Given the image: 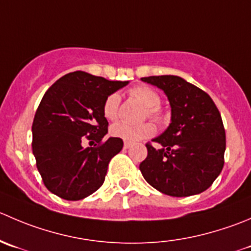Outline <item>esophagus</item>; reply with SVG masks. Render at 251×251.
Listing matches in <instances>:
<instances>
[{
	"label": "esophagus",
	"instance_id": "1",
	"mask_svg": "<svg viewBox=\"0 0 251 251\" xmlns=\"http://www.w3.org/2000/svg\"><path fill=\"white\" fill-rule=\"evenodd\" d=\"M131 147V143L130 142H125L124 143V148H125V150H127V148H130Z\"/></svg>",
	"mask_w": 251,
	"mask_h": 251
}]
</instances>
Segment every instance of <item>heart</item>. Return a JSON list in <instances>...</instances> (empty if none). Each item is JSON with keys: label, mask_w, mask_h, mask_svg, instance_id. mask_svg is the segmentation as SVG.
Here are the masks:
<instances>
[{"label": "heart", "mask_w": 251, "mask_h": 251, "mask_svg": "<svg viewBox=\"0 0 251 251\" xmlns=\"http://www.w3.org/2000/svg\"><path fill=\"white\" fill-rule=\"evenodd\" d=\"M130 94L140 100L146 108V114L157 121L163 120V114L159 108L160 97L153 88L147 86L133 87L130 91ZM119 104L120 97L119 94L113 93L106 97L103 104V114L108 120H115L119 114ZM110 132L114 137L121 138L125 142H137L146 137H150L154 132V128L150 123L143 124H128L120 121L111 126Z\"/></svg>", "instance_id": "b5f03b06"}]
</instances>
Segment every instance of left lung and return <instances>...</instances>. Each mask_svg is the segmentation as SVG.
<instances>
[{"mask_svg":"<svg viewBox=\"0 0 251 251\" xmlns=\"http://www.w3.org/2000/svg\"><path fill=\"white\" fill-rule=\"evenodd\" d=\"M167 94L172 123L146 143L147 158L140 164L143 177L160 193L185 198L207 190L225 164L226 131L211 97L177 76L143 77Z\"/></svg>","mask_w":251,"mask_h":251,"instance_id":"left-lung-1","label":"left lung"}]
</instances>
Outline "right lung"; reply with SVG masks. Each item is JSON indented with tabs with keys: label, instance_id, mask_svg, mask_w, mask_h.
I'll use <instances>...</instances> for the list:
<instances>
[{
	"label": "right lung",
	"instance_id": "right-lung-1",
	"mask_svg": "<svg viewBox=\"0 0 251 251\" xmlns=\"http://www.w3.org/2000/svg\"><path fill=\"white\" fill-rule=\"evenodd\" d=\"M127 83L76 71L46 91L34 116L31 148L49 191L78 201L103 185L109 162L124 146L118 137L104 141L109 124L103 104ZM86 139L94 140L95 147L84 149Z\"/></svg>",
	"mask_w": 251,
	"mask_h": 251
}]
</instances>
